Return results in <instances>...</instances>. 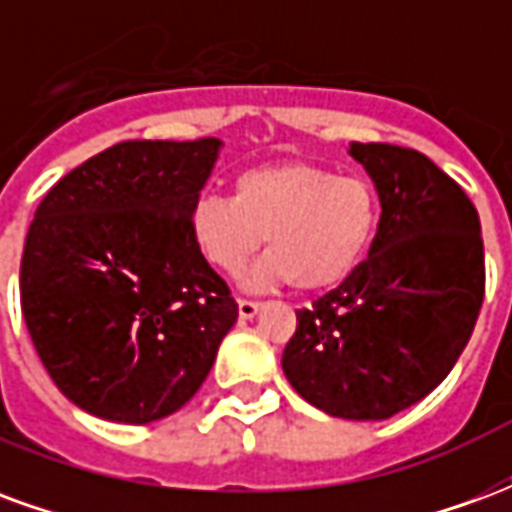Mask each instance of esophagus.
Returning <instances> with one entry per match:
<instances>
[{"label": "esophagus", "mask_w": 512, "mask_h": 512, "mask_svg": "<svg viewBox=\"0 0 512 512\" xmlns=\"http://www.w3.org/2000/svg\"><path fill=\"white\" fill-rule=\"evenodd\" d=\"M257 310H260V304H257V301H246V299L238 301V318H241V321H252V318L257 315Z\"/></svg>", "instance_id": "34e87169"}]
</instances>
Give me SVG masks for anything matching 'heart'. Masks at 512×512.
<instances>
[{"mask_svg": "<svg viewBox=\"0 0 512 512\" xmlns=\"http://www.w3.org/2000/svg\"><path fill=\"white\" fill-rule=\"evenodd\" d=\"M378 224L381 202L365 178L285 161L238 172L233 197L200 194L189 208V241L222 274H238L266 241L249 285L329 290L362 266Z\"/></svg>", "mask_w": 512, "mask_h": 512, "instance_id": "heart-1", "label": "heart"}]
</instances>
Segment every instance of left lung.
Listing matches in <instances>:
<instances>
[{
	"mask_svg": "<svg viewBox=\"0 0 512 512\" xmlns=\"http://www.w3.org/2000/svg\"><path fill=\"white\" fill-rule=\"evenodd\" d=\"M381 202L367 260L296 312L282 354L290 386L340 419H389L450 376L483 307L480 216L411 147L351 142Z\"/></svg>",
	"mask_w": 512,
	"mask_h": 512,
	"instance_id": "left-lung-1",
	"label": "left lung"
}]
</instances>
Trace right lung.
Listing matches in <instances>:
<instances>
[{"mask_svg": "<svg viewBox=\"0 0 512 512\" xmlns=\"http://www.w3.org/2000/svg\"><path fill=\"white\" fill-rule=\"evenodd\" d=\"M222 139H134L51 186L21 257V312L51 381L93 417L147 425L208 378L238 304L189 241Z\"/></svg>", "mask_w": 512, "mask_h": 512, "instance_id": "1", "label": "right lung"}]
</instances>
